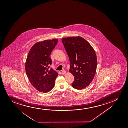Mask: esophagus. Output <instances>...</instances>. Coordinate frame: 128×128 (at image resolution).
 Masks as SVG:
<instances>
[{
    "label": "esophagus",
    "mask_w": 128,
    "mask_h": 128,
    "mask_svg": "<svg viewBox=\"0 0 128 128\" xmlns=\"http://www.w3.org/2000/svg\"><path fill=\"white\" fill-rule=\"evenodd\" d=\"M62 74H65L66 73V71L65 70H63L62 71Z\"/></svg>",
    "instance_id": "34e87169"
}]
</instances>
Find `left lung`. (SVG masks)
I'll return each instance as SVG.
<instances>
[{"label":"left lung","mask_w":128,"mask_h":128,"mask_svg":"<svg viewBox=\"0 0 128 128\" xmlns=\"http://www.w3.org/2000/svg\"><path fill=\"white\" fill-rule=\"evenodd\" d=\"M70 62V72L74 77L72 87L82 90L91 83L95 75L97 57L90 43L80 36L62 39Z\"/></svg>","instance_id":"obj_1"}]
</instances>
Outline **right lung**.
<instances>
[{
    "mask_svg": "<svg viewBox=\"0 0 128 128\" xmlns=\"http://www.w3.org/2000/svg\"><path fill=\"white\" fill-rule=\"evenodd\" d=\"M58 42V39H52L35 43L27 57L25 63L27 76L32 85L40 92L50 91L58 76L53 69H48L52 64L50 54Z\"/></svg>",
    "mask_w": 128,
    "mask_h": 128,
    "instance_id": "add662e5",
    "label": "right lung"
}]
</instances>
